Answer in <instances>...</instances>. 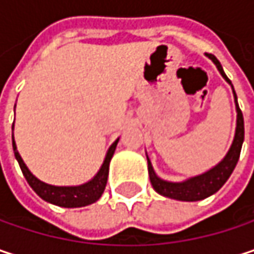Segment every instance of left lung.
<instances>
[{
  "label": "left lung",
  "mask_w": 254,
  "mask_h": 254,
  "mask_svg": "<svg viewBox=\"0 0 254 254\" xmlns=\"http://www.w3.org/2000/svg\"><path fill=\"white\" fill-rule=\"evenodd\" d=\"M209 59H212V62L216 64L218 70L221 72V75L225 77V80L231 83L228 76L225 75L219 60L213 56V54H207ZM235 95V92H234ZM235 106H237V129H235V136L232 141V145L229 148L228 154L225 156V159L216 165L213 169H210L209 172L198 175V177L190 178L184 182H168L163 181L157 177L153 171V166L148 160V175H150V182L153 185V188L169 198H175L181 201H197V200H203L212 194H215L231 177L232 171L235 169V165L240 159V153H241V145L244 141V119H243V113L238 107L237 103V95H235Z\"/></svg>",
  "instance_id": "1"
}]
</instances>
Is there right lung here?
I'll use <instances>...</instances> for the list:
<instances>
[{
  "label": "right lung",
  "instance_id": "right-lung-1",
  "mask_svg": "<svg viewBox=\"0 0 254 254\" xmlns=\"http://www.w3.org/2000/svg\"><path fill=\"white\" fill-rule=\"evenodd\" d=\"M118 141L119 139H116L112 144V147L109 148L106 160H104L101 169L98 171V174L94 177V179H91L89 182L79 185V187H56V185H50V184L39 181L38 178L33 177L30 174V171L26 168L25 162L22 160V157L16 148L14 139H13V150H14V156L20 165V169L25 175L27 184L32 187V190L42 200L53 203L56 206H62V207H82V206H88L91 203H95L101 197V194L104 192V188L107 184V177H109V165H110V160H112L113 153L116 150Z\"/></svg>",
  "mask_w": 254,
  "mask_h": 254
}]
</instances>
